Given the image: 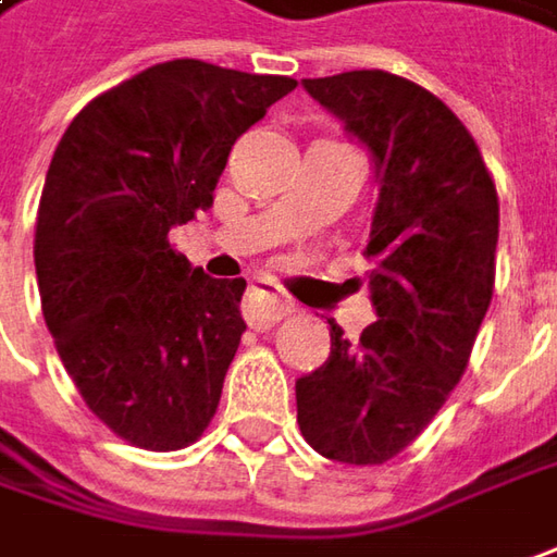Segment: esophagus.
I'll return each instance as SVG.
<instances>
[{"label":"esophagus","instance_id":"1","mask_svg":"<svg viewBox=\"0 0 557 557\" xmlns=\"http://www.w3.org/2000/svg\"><path fill=\"white\" fill-rule=\"evenodd\" d=\"M293 311V302L277 293L268 280H261L258 286H252V293H249V299L243 305V314H246V321L255 330H264V326L277 324L280 318H286Z\"/></svg>","mask_w":557,"mask_h":557}]
</instances>
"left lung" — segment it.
Returning a JSON list of instances; mask_svg holds the SVG:
<instances>
[{"label": "left lung", "instance_id": "left-lung-1", "mask_svg": "<svg viewBox=\"0 0 557 557\" xmlns=\"http://www.w3.org/2000/svg\"><path fill=\"white\" fill-rule=\"evenodd\" d=\"M374 156L380 199L364 258L376 321L296 380L308 446L383 465L446 405L493 302L498 196L483 156L443 99L386 71L302 81Z\"/></svg>", "mask_w": 557, "mask_h": 557}]
</instances>
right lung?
Masks as SVG:
<instances>
[{"label":"right lung","instance_id":"1","mask_svg":"<svg viewBox=\"0 0 557 557\" xmlns=\"http://www.w3.org/2000/svg\"><path fill=\"white\" fill-rule=\"evenodd\" d=\"M293 77L177 59L96 96L61 136L39 196L42 318L86 408L136 448L177 451L218 411L246 280L171 243L214 202L233 143Z\"/></svg>","mask_w":557,"mask_h":557}]
</instances>
